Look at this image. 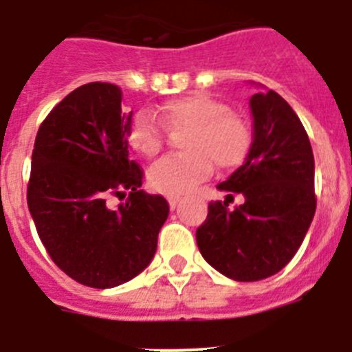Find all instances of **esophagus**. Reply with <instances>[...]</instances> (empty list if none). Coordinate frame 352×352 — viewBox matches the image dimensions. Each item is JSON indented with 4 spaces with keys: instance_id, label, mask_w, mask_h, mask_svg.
<instances>
[{
    "instance_id": "obj_1",
    "label": "esophagus",
    "mask_w": 352,
    "mask_h": 352,
    "mask_svg": "<svg viewBox=\"0 0 352 352\" xmlns=\"http://www.w3.org/2000/svg\"><path fill=\"white\" fill-rule=\"evenodd\" d=\"M167 201H169L170 211H174V209H176V206L179 204V201H182V197H169Z\"/></svg>"
}]
</instances>
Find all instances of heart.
Here are the masks:
<instances>
[{
  "instance_id": "1",
  "label": "heart",
  "mask_w": 352,
  "mask_h": 352,
  "mask_svg": "<svg viewBox=\"0 0 352 352\" xmlns=\"http://www.w3.org/2000/svg\"><path fill=\"white\" fill-rule=\"evenodd\" d=\"M159 120L170 131H186L185 153L157 160L148 170V183L166 195L190 192L218 169L230 170L248 159L253 132L246 118L232 113L227 102L208 94H186L164 102ZM129 144L136 153L151 159L162 150V129L150 113L140 111L129 129Z\"/></svg>"
}]
</instances>
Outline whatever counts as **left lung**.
I'll return each instance as SVG.
<instances>
[{
    "label": "left lung",
    "instance_id": "8db88e82",
    "mask_svg": "<svg viewBox=\"0 0 352 352\" xmlns=\"http://www.w3.org/2000/svg\"><path fill=\"white\" fill-rule=\"evenodd\" d=\"M250 109L248 159L216 186L227 197L209 204L195 234L206 262L234 281H260L279 272L298 251L316 212L314 155L300 118L269 89L251 96ZM234 192L245 202L230 210Z\"/></svg>",
    "mask_w": 352,
    "mask_h": 352
}]
</instances>
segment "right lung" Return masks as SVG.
I'll use <instances>...</instances> for the list:
<instances>
[{"mask_svg": "<svg viewBox=\"0 0 352 352\" xmlns=\"http://www.w3.org/2000/svg\"><path fill=\"white\" fill-rule=\"evenodd\" d=\"M132 111L122 90L87 83L48 113L36 134L28 206L57 267L90 288H115L143 272L169 216L162 195L140 190L129 157ZM128 201L109 208L111 195Z\"/></svg>", "mask_w": 352, "mask_h": 352, "instance_id": "add662e5", "label": "right lung"}]
</instances>
